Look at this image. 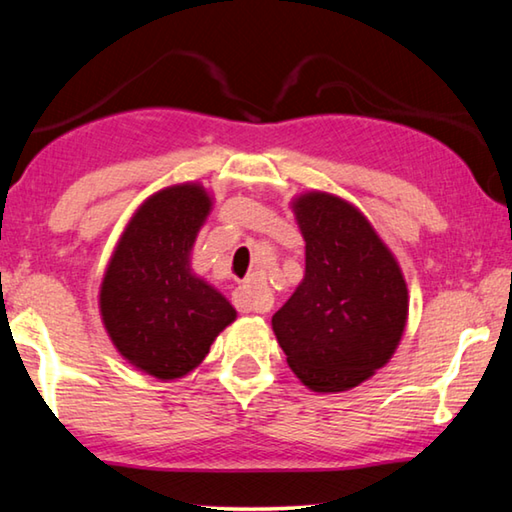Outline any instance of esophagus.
I'll return each mask as SVG.
<instances>
[{"mask_svg":"<svg viewBox=\"0 0 512 512\" xmlns=\"http://www.w3.org/2000/svg\"><path fill=\"white\" fill-rule=\"evenodd\" d=\"M232 302H235V307L241 311V314H250V311H255V314H264L271 307V302L264 296L262 291V277H250L246 284H241L239 289H235V296H232Z\"/></svg>","mask_w":512,"mask_h":512,"instance_id":"1","label":"esophagus"}]
</instances>
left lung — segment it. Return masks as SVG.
Segmentation results:
<instances>
[{
    "mask_svg": "<svg viewBox=\"0 0 512 512\" xmlns=\"http://www.w3.org/2000/svg\"><path fill=\"white\" fill-rule=\"evenodd\" d=\"M305 237V280L273 316L277 343L318 393L359 386L393 357L409 291L391 250L357 207L311 192L293 203Z\"/></svg>",
    "mask_w": 512,
    "mask_h": 512,
    "instance_id": "8db88e82",
    "label": "left lung"
}]
</instances>
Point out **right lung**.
<instances>
[{"instance_id": "obj_1", "label": "right lung", "mask_w": 512, "mask_h": 512, "mask_svg": "<svg viewBox=\"0 0 512 512\" xmlns=\"http://www.w3.org/2000/svg\"><path fill=\"white\" fill-rule=\"evenodd\" d=\"M212 201L201 185L153 194L128 223L101 284V316L115 348L158 379H178L237 318L219 291L189 271V250Z\"/></svg>"}]
</instances>
